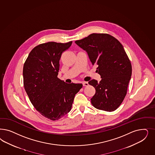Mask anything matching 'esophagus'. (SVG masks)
Wrapping results in <instances>:
<instances>
[{"mask_svg": "<svg viewBox=\"0 0 155 155\" xmlns=\"http://www.w3.org/2000/svg\"><path fill=\"white\" fill-rule=\"evenodd\" d=\"M88 85H89V84H88V82H86V81H83V86H85V87H86V86H88Z\"/></svg>", "mask_w": 155, "mask_h": 155, "instance_id": "34e87169", "label": "esophagus"}]
</instances>
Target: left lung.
I'll return each instance as SVG.
<instances>
[{"instance_id":"obj_1","label":"left lung","mask_w":155,"mask_h":155,"mask_svg":"<svg viewBox=\"0 0 155 155\" xmlns=\"http://www.w3.org/2000/svg\"><path fill=\"white\" fill-rule=\"evenodd\" d=\"M75 43L87 52L101 78L99 83L95 79L88 81L96 90L91 104L98 110H116L127 94L132 75L131 63L123 46L107 34H92Z\"/></svg>"}]
</instances>
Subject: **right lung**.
<instances>
[{
  "label": "right lung",
  "instance_id": "1",
  "mask_svg": "<svg viewBox=\"0 0 155 155\" xmlns=\"http://www.w3.org/2000/svg\"><path fill=\"white\" fill-rule=\"evenodd\" d=\"M72 43L51 41L37 45L23 66L24 87L31 103L41 115L53 121L70 112L75 95L83 87L58 78L61 54Z\"/></svg>",
  "mask_w": 155,
  "mask_h": 155
}]
</instances>
